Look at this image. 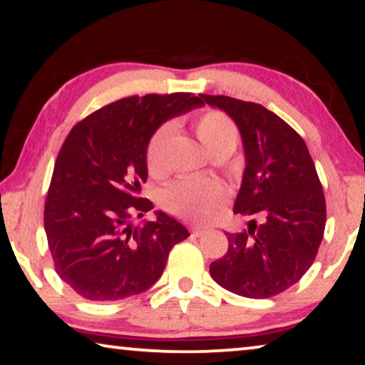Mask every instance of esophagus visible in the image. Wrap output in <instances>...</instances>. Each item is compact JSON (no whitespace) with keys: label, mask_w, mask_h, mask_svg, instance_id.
Returning a JSON list of instances; mask_svg holds the SVG:
<instances>
[{"label":"esophagus","mask_w":365,"mask_h":365,"mask_svg":"<svg viewBox=\"0 0 365 365\" xmlns=\"http://www.w3.org/2000/svg\"><path fill=\"white\" fill-rule=\"evenodd\" d=\"M190 232H192V236L200 237L201 235H205L206 230H205V227H201V226H192V227H190Z\"/></svg>","instance_id":"1"}]
</instances>
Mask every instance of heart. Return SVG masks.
<instances>
[{
    "label": "heart",
    "instance_id": "1",
    "mask_svg": "<svg viewBox=\"0 0 365 365\" xmlns=\"http://www.w3.org/2000/svg\"><path fill=\"white\" fill-rule=\"evenodd\" d=\"M172 124L165 123L150 135L145 149V164L150 173L164 170V155L168 138L172 134ZM200 143L210 152L216 154H231L237 145V128L232 119L222 111H206L195 123ZM164 206L185 220L208 222L221 215L226 203V190L216 180H183L173 182L164 193Z\"/></svg>",
    "mask_w": 365,
    "mask_h": 365
}]
</instances>
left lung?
<instances>
[{
	"mask_svg": "<svg viewBox=\"0 0 365 365\" xmlns=\"http://www.w3.org/2000/svg\"><path fill=\"white\" fill-rule=\"evenodd\" d=\"M200 96L239 128L246 168L235 213L252 217L247 231L227 232V252L211 262L210 274L236 295L275 297L307 274L323 241L326 201L317 168L302 135L267 108Z\"/></svg>",
	"mask_w": 365,
	"mask_h": 365,
	"instance_id": "1",
	"label": "left lung"
}]
</instances>
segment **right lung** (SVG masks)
I'll list each match as a JSON object with an SVG mask.
<instances>
[{
  "mask_svg": "<svg viewBox=\"0 0 365 365\" xmlns=\"http://www.w3.org/2000/svg\"><path fill=\"white\" fill-rule=\"evenodd\" d=\"M193 93L129 96L100 108L70 130L43 208L58 277L91 302L143 293L160 279L168 252L190 236L172 216L133 225L154 205L140 198L145 149L167 119L201 106Z\"/></svg>",
  "mask_w": 365,
  "mask_h": 365,
  "instance_id": "add662e5",
  "label": "right lung"
}]
</instances>
